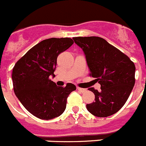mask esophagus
I'll list each match as a JSON object with an SVG mask.
<instances>
[{"instance_id":"obj_1","label":"esophagus","mask_w":146,"mask_h":146,"mask_svg":"<svg viewBox=\"0 0 146 146\" xmlns=\"http://www.w3.org/2000/svg\"><path fill=\"white\" fill-rule=\"evenodd\" d=\"M77 90H79L81 93H86L87 91V89L86 88H77Z\"/></svg>"}]
</instances>
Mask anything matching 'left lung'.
<instances>
[{"label":"left lung","mask_w":146,"mask_h":146,"mask_svg":"<svg viewBox=\"0 0 146 146\" xmlns=\"http://www.w3.org/2000/svg\"><path fill=\"white\" fill-rule=\"evenodd\" d=\"M74 43L86 55L90 76L101 85L95 95V101L86 104L95 116L108 117L124 105L131 94L135 79V66L129 58L101 37H74Z\"/></svg>","instance_id":"left-lung-1"}]
</instances>
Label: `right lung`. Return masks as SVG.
Returning a JSON list of instances; mask_svg holds the SVG:
<instances>
[{
	"label": "right lung",
	"instance_id": "obj_1",
	"mask_svg": "<svg viewBox=\"0 0 146 146\" xmlns=\"http://www.w3.org/2000/svg\"><path fill=\"white\" fill-rule=\"evenodd\" d=\"M73 43L70 38L43 40L28 50L13 68L15 95L29 113L40 119L60 115L66 107L67 97L76 90L72 83L64 88L51 80L55 77L58 56Z\"/></svg>",
	"mask_w": 146,
	"mask_h": 146
}]
</instances>
